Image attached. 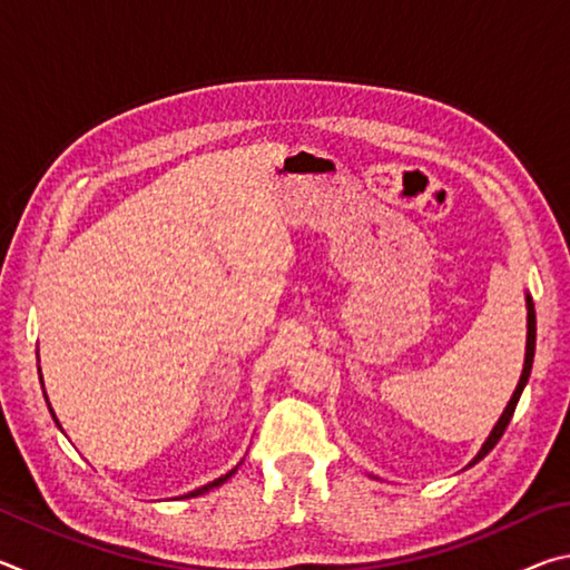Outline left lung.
I'll return each instance as SVG.
<instances>
[{
  "instance_id": "8db88e82",
  "label": "left lung",
  "mask_w": 570,
  "mask_h": 570,
  "mask_svg": "<svg viewBox=\"0 0 570 570\" xmlns=\"http://www.w3.org/2000/svg\"><path fill=\"white\" fill-rule=\"evenodd\" d=\"M533 354H535V308H533V298L528 296V344H525V366H523V374H520V382H518V387H515V392H513V397H510V402H508L503 417L498 420L493 432H490V438L485 440V445H482V450L478 452V458L472 460L470 465H475V462H480L482 458H485L488 452L498 445V440L503 438V432H505V428L510 424V417H513V412H515V404H518V400H520V394H523V387H525V382H528V377H530V366H533Z\"/></svg>"
}]
</instances>
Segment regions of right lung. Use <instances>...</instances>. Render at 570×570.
<instances>
[{"label": "right lung", "mask_w": 570, "mask_h": 570, "mask_svg": "<svg viewBox=\"0 0 570 570\" xmlns=\"http://www.w3.org/2000/svg\"><path fill=\"white\" fill-rule=\"evenodd\" d=\"M234 472H236V468L234 470H230V472H226V475L224 478H218V480H214V482H208V485H204V488H198V490H193V493H188V495H183V498H196V495H204V493H208V490L210 488H218V485H224V482L230 478V475H234Z\"/></svg>", "instance_id": "obj_1"}]
</instances>
